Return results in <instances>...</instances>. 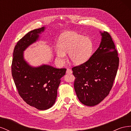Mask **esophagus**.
<instances>
[{
	"mask_svg": "<svg viewBox=\"0 0 131 131\" xmlns=\"http://www.w3.org/2000/svg\"><path fill=\"white\" fill-rule=\"evenodd\" d=\"M66 73H67V74H72V69H69V68H68V69H67Z\"/></svg>",
	"mask_w": 131,
	"mask_h": 131,
	"instance_id": "34e87169",
	"label": "esophagus"
}]
</instances>
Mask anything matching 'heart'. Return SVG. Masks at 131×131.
Returning <instances> with one entry per match:
<instances>
[{
    "label": "heart",
    "mask_w": 131,
    "mask_h": 131,
    "mask_svg": "<svg viewBox=\"0 0 131 131\" xmlns=\"http://www.w3.org/2000/svg\"><path fill=\"white\" fill-rule=\"evenodd\" d=\"M59 48L56 49V56L61 62H64L66 53L69 54L70 61L74 64H81L86 62L92 53V42L88 37L73 32L63 34L58 42Z\"/></svg>",
    "instance_id": "obj_1"
}]
</instances>
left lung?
<instances>
[{
    "label": "left lung",
    "instance_id": "1",
    "mask_svg": "<svg viewBox=\"0 0 131 131\" xmlns=\"http://www.w3.org/2000/svg\"><path fill=\"white\" fill-rule=\"evenodd\" d=\"M101 34L100 47L89 60L72 68L75 92L81 103L87 106L97 105L108 96L119 64L112 37L107 31Z\"/></svg>",
    "mask_w": 131,
    "mask_h": 131
}]
</instances>
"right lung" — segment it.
I'll use <instances>...</instances> for the list:
<instances>
[{
	"label": "right lung",
	"instance_id": "right-lung-1",
	"mask_svg": "<svg viewBox=\"0 0 131 131\" xmlns=\"http://www.w3.org/2000/svg\"><path fill=\"white\" fill-rule=\"evenodd\" d=\"M43 30L44 27L31 30L17 41L11 64L12 76L19 95L27 104L41 110L54 104L61 78L67 70L47 65L33 68L23 59V51L38 40L39 34Z\"/></svg>",
	"mask_w": 131,
	"mask_h": 131
}]
</instances>
